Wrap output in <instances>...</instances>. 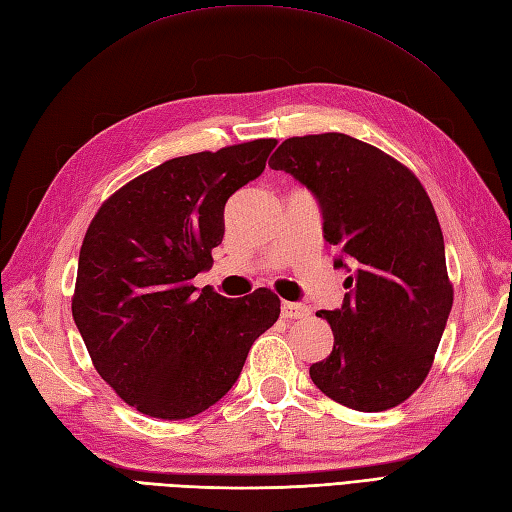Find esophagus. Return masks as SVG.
Segmentation results:
<instances>
[{
	"instance_id": "esophagus-1",
	"label": "esophagus",
	"mask_w": 512,
	"mask_h": 512,
	"mask_svg": "<svg viewBox=\"0 0 512 512\" xmlns=\"http://www.w3.org/2000/svg\"><path fill=\"white\" fill-rule=\"evenodd\" d=\"M310 316V310H307V305L303 303H290V301H283L281 303V318H305Z\"/></svg>"
}]
</instances>
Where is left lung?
<instances>
[{"mask_svg":"<svg viewBox=\"0 0 512 512\" xmlns=\"http://www.w3.org/2000/svg\"><path fill=\"white\" fill-rule=\"evenodd\" d=\"M268 165L314 194L334 268L349 272L340 310L316 312L334 349L312 382L353 410L395 408L430 373L454 303L430 198L399 161L342 133L285 139Z\"/></svg>","mask_w":512,"mask_h":512,"instance_id":"obj_1","label":"left lung"}]
</instances>
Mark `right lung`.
Listing matches in <instances>:
<instances>
[{
	"mask_svg": "<svg viewBox=\"0 0 512 512\" xmlns=\"http://www.w3.org/2000/svg\"><path fill=\"white\" fill-rule=\"evenodd\" d=\"M275 146L255 139L165 161L115 192L89 224L71 314L95 371L148 417L205 412L277 323L279 299L266 288L227 299L192 285L222 242L224 205L264 172Z\"/></svg>",
	"mask_w": 512,
	"mask_h": 512,
	"instance_id": "1",
	"label": "right lung"
}]
</instances>
